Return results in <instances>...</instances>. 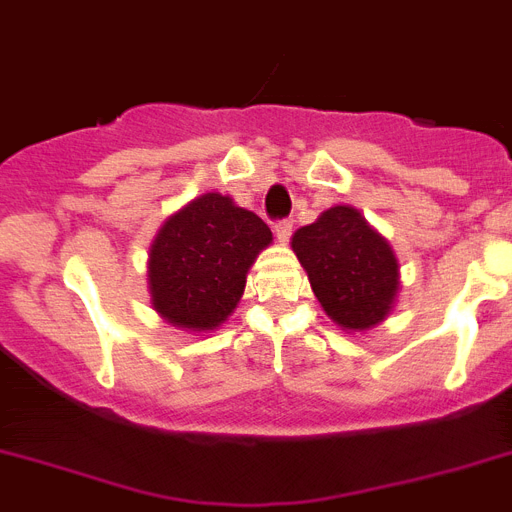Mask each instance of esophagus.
Returning a JSON list of instances; mask_svg holds the SVG:
<instances>
[{"label": "esophagus", "instance_id": "1", "mask_svg": "<svg viewBox=\"0 0 512 512\" xmlns=\"http://www.w3.org/2000/svg\"><path fill=\"white\" fill-rule=\"evenodd\" d=\"M291 234H293V221L291 219H283V221H278V224H275V237H278V242L286 244L288 239H291Z\"/></svg>", "mask_w": 512, "mask_h": 512}]
</instances>
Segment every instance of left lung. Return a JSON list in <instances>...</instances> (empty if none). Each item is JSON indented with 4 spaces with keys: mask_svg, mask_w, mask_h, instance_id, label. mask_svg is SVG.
<instances>
[{
    "mask_svg": "<svg viewBox=\"0 0 512 512\" xmlns=\"http://www.w3.org/2000/svg\"><path fill=\"white\" fill-rule=\"evenodd\" d=\"M319 304L345 330H368L389 314L399 273L389 244L350 206L324 211L293 234Z\"/></svg>",
    "mask_w": 512,
    "mask_h": 512,
    "instance_id": "obj_1",
    "label": "left lung"
}]
</instances>
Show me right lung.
<instances>
[{"label":"right lung","mask_w":512,"mask_h":512,"mask_svg":"<svg viewBox=\"0 0 512 512\" xmlns=\"http://www.w3.org/2000/svg\"><path fill=\"white\" fill-rule=\"evenodd\" d=\"M273 234L257 213L206 193L164 221L149 255L154 309L188 330H213L242 299L247 270Z\"/></svg>","instance_id":"obj_1"}]
</instances>
